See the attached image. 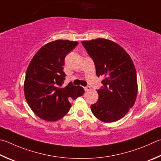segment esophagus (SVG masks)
<instances>
[{
    "label": "esophagus",
    "instance_id": "34e87169",
    "mask_svg": "<svg viewBox=\"0 0 161 161\" xmlns=\"http://www.w3.org/2000/svg\"><path fill=\"white\" fill-rule=\"evenodd\" d=\"M84 90H85V92H89V91L91 90V87L90 86H86V87H84Z\"/></svg>",
    "mask_w": 161,
    "mask_h": 161
}]
</instances>
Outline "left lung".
I'll list each match as a JSON object with an SVG mask.
<instances>
[{
  "label": "left lung",
  "mask_w": 161,
  "mask_h": 161,
  "mask_svg": "<svg viewBox=\"0 0 161 161\" xmlns=\"http://www.w3.org/2000/svg\"><path fill=\"white\" fill-rule=\"evenodd\" d=\"M95 64L96 75L105 79L97 90L98 100L91 106L96 118L106 123L116 122L129 112L138 93L136 72L127 51L113 41L98 38L81 42Z\"/></svg>",
  "instance_id": "left-lung-1"
}]
</instances>
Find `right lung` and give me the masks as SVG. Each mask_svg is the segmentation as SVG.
<instances>
[{
    "label": "right lung",
    "mask_w": 161,
    "mask_h": 161,
    "mask_svg": "<svg viewBox=\"0 0 161 161\" xmlns=\"http://www.w3.org/2000/svg\"><path fill=\"white\" fill-rule=\"evenodd\" d=\"M78 42L55 40L43 46L34 55L26 72L24 92L29 106L41 119L55 122L69 112L70 101L84 94L80 86L64 83V60Z\"/></svg>",
    "instance_id": "1"
}]
</instances>
